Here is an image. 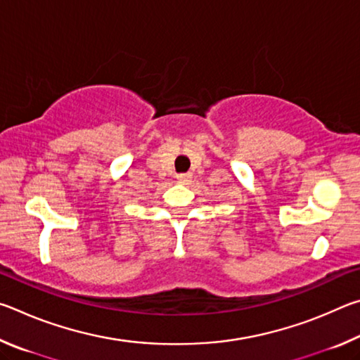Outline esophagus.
<instances>
[{
	"mask_svg": "<svg viewBox=\"0 0 360 360\" xmlns=\"http://www.w3.org/2000/svg\"><path fill=\"white\" fill-rule=\"evenodd\" d=\"M176 178H178V181L182 182V184H188V182L192 181V174L191 173H181V174L176 176Z\"/></svg>",
	"mask_w": 360,
	"mask_h": 360,
	"instance_id": "1",
	"label": "esophagus"
}]
</instances>
